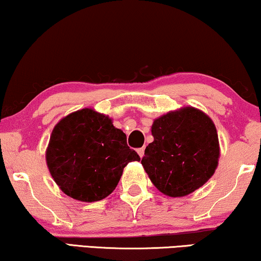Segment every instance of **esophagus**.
Listing matches in <instances>:
<instances>
[{"instance_id": "esophagus-1", "label": "esophagus", "mask_w": 261, "mask_h": 261, "mask_svg": "<svg viewBox=\"0 0 261 261\" xmlns=\"http://www.w3.org/2000/svg\"><path fill=\"white\" fill-rule=\"evenodd\" d=\"M137 153L139 155V157H141V159H142V157L144 156V148H139L137 150Z\"/></svg>"}]
</instances>
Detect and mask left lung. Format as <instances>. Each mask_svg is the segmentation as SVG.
Here are the masks:
<instances>
[{
    "mask_svg": "<svg viewBox=\"0 0 261 261\" xmlns=\"http://www.w3.org/2000/svg\"><path fill=\"white\" fill-rule=\"evenodd\" d=\"M151 135L142 166L164 195H189L214 175L220 159L218 131L203 111L193 106L169 111L153 120Z\"/></svg>",
    "mask_w": 261,
    "mask_h": 261,
    "instance_id": "8db88e82",
    "label": "left lung"
}]
</instances>
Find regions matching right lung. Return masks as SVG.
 Here are the masks:
<instances>
[{"label": "right lung", "mask_w": 261, "mask_h": 261, "mask_svg": "<svg viewBox=\"0 0 261 261\" xmlns=\"http://www.w3.org/2000/svg\"><path fill=\"white\" fill-rule=\"evenodd\" d=\"M112 118L86 108L61 118L50 134L46 163L66 195L95 202L116 189L124 168L139 161Z\"/></svg>", "instance_id": "obj_1"}]
</instances>
